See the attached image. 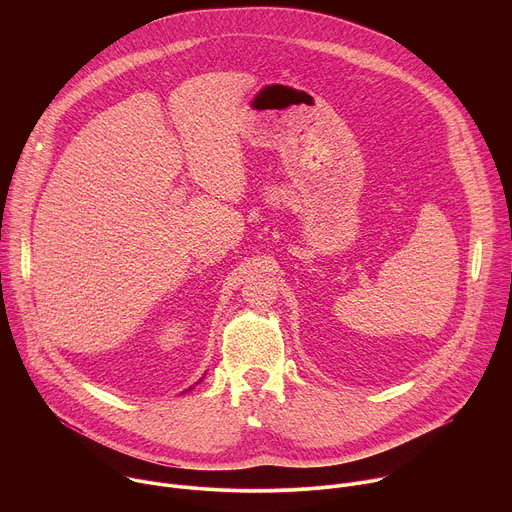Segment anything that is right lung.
Instances as JSON below:
<instances>
[{
  "instance_id": "add662e5",
  "label": "right lung",
  "mask_w": 512,
  "mask_h": 512,
  "mask_svg": "<svg viewBox=\"0 0 512 512\" xmlns=\"http://www.w3.org/2000/svg\"><path fill=\"white\" fill-rule=\"evenodd\" d=\"M198 385V383H196ZM190 389H194V387H190ZM190 389H186V391H190Z\"/></svg>"
}]
</instances>
